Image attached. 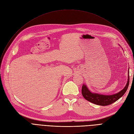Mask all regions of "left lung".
Returning <instances> with one entry per match:
<instances>
[{"instance_id": "8db88e82", "label": "left lung", "mask_w": 134, "mask_h": 134, "mask_svg": "<svg viewBox=\"0 0 134 134\" xmlns=\"http://www.w3.org/2000/svg\"><path fill=\"white\" fill-rule=\"evenodd\" d=\"M129 84V71H128V79L127 83L126 84L125 87L118 93L110 96L99 94L98 93H93L90 91L85 85L82 86L81 92L82 95L85 99L92 103L94 104L102 105V106H107L110 105L118 100L122 97L127 90Z\"/></svg>"}]
</instances>
